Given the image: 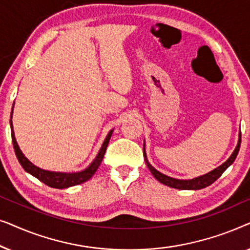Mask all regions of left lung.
Listing matches in <instances>:
<instances>
[{"mask_svg": "<svg viewBox=\"0 0 250 250\" xmlns=\"http://www.w3.org/2000/svg\"><path fill=\"white\" fill-rule=\"evenodd\" d=\"M240 143H241V133L239 134V141L238 145L235 146L233 153H232L230 158H229L227 162L224 164H222L221 166H218L217 168H215L211 172L205 174L203 176L196 177V179L192 180H177V179H173V177H169L167 175H164L158 170L153 168V167L150 165L148 159H146V149H145V145H143V156H145V160L146 166L150 169V172L152 173V175L156 177L157 180L159 181L160 183L165 184L167 187L174 188V189H180V190H199L203 189V188H206L208 186H210L211 183H214L218 177H220L225 169L228 168L229 166L231 165L232 163L234 162V159L237 158V155L239 152V149H240Z\"/></svg>", "mask_w": 250, "mask_h": 250, "instance_id": "1", "label": "left lung"}]
</instances>
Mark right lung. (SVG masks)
<instances>
[{"instance_id":"right-lung-1","label":"right lung","mask_w":250,"mask_h":250,"mask_svg":"<svg viewBox=\"0 0 250 250\" xmlns=\"http://www.w3.org/2000/svg\"><path fill=\"white\" fill-rule=\"evenodd\" d=\"M12 111H13V107H12ZM11 117H12V112H11ZM10 125H11V138H12V143H13V149H15L16 156L19 160L20 165L22 166V168L25 169L26 172L32 174L33 176H35L36 179H39L41 182H43L44 184H46V186H49L51 188H56V189H66V188L77 186V184L84 183L86 182L87 180H90L91 177L93 176V174L97 172L98 167L100 166L102 159H104L109 140H110L111 134H112V129H111V131L108 133L107 138H105L104 145H102L100 151L98 153V156L95 157L93 163H92L86 169L82 170V172H78V173H57V172H50V170H44L42 168H40V167H36L34 164L30 163L25 156H23L21 150L19 149L18 143L16 141L15 133H13V128H12V121H10Z\"/></svg>"}]
</instances>
